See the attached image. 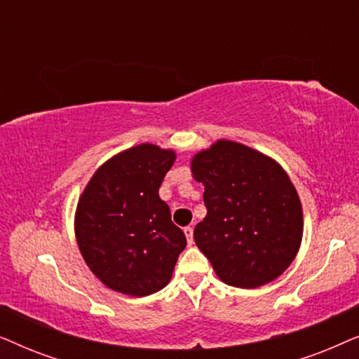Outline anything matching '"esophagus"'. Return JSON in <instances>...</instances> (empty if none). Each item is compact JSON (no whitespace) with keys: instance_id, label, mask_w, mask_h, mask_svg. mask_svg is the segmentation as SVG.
<instances>
[{"instance_id":"esophagus-1","label":"esophagus","mask_w":359,"mask_h":359,"mask_svg":"<svg viewBox=\"0 0 359 359\" xmlns=\"http://www.w3.org/2000/svg\"><path fill=\"white\" fill-rule=\"evenodd\" d=\"M184 235H186V240H188L189 245L194 243V238H193V227H184Z\"/></svg>"}]
</instances>
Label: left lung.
I'll return each mask as SVG.
<instances>
[{
  "label": "left lung",
  "instance_id": "left-lung-1",
  "mask_svg": "<svg viewBox=\"0 0 359 359\" xmlns=\"http://www.w3.org/2000/svg\"><path fill=\"white\" fill-rule=\"evenodd\" d=\"M208 209L194 229L198 248L225 284L253 289L271 283L296 258L302 205L286 171L269 156L217 140L191 161Z\"/></svg>",
  "mask_w": 359,
  "mask_h": 359
}]
</instances>
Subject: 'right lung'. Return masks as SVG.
<instances>
[{"mask_svg":"<svg viewBox=\"0 0 359 359\" xmlns=\"http://www.w3.org/2000/svg\"><path fill=\"white\" fill-rule=\"evenodd\" d=\"M175 158L151 144L132 147L100 166L78 201V247L112 291L144 297L170 283L186 237L158 189Z\"/></svg>","mask_w":359,"mask_h":359,"instance_id":"obj_1","label":"right lung"}]
</instances>
